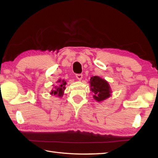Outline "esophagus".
Wrapping results in <instances>:
<instances>
[{"instance_id": "obj_1", "label": "esophagus", "mask_w": 158, "mask_h": 158, "mask_svg": "<svg viewBox=\"0 0 158 158\" xmlns=\"http://www.w3.org/2000/svg\"><path fill=\"white\" fill-rule=\"evenodd\" d=\"M76 77L77 78L78 80H81L82 79L83 77V75L82 74H76Z\"/></svg>"}]
</instances>
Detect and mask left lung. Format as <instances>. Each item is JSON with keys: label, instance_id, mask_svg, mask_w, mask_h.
<instances>
[{"label": "left lung", "instance_id": "8db88e82", "mask_svg": "<svg viewBox=\"0 0 158 158\" xmlns=\"http://www.w3.org/2000/svg\"><path fill=\"white\" fill-rule=\"evenodd\" d=\"M89 82L91 90L94 94L93 98L98 102H102L111 97L112 90L107 80L95 76L91 77Z\"/></svg>", "mask_w": 158, "mask_h": 158}]
</instances>
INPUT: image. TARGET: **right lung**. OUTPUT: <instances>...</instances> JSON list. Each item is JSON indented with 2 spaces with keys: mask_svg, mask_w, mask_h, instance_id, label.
Segmentation results:
<instances>
[{
  "mask_svg": "<svg viewBox=\"0 0 158 158\" xmlns=\"http://www.w3.org/2000/svg\"><path fill=\"white\" fill-rule=\"evenodd\" d=\"M57 83H59V86L54 87V89L51 90L50 94L52 95H56L57 97H63L64 94V91L65 89V85L66 84V81L64 80H59L57 81Z\"/></svg>",
  "mask_w": 158,
  "mask_h": 158,
  "instance_id": "obj_1",
  "label": "right lung"
}]
</instances>
